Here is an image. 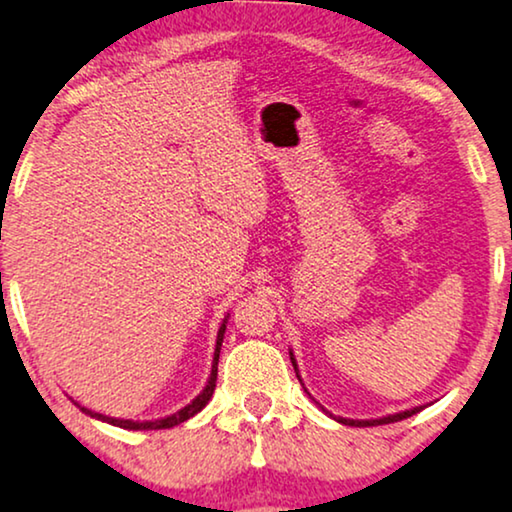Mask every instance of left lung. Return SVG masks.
Masks as SVG:
<instances>
[{
    "label": "left lung",
    "mask_w": 512,
    "mask_h": 512,
    "mask_svg": "<svg viewBox=\"0 0 512 512\" xmlns=\"http://www.w3.org/2000/svg\"><path fill=\"white\" fill-rule=\"evenodd\" d=\"M290 360H292V367H295V372H297V379H299V370H297V363H295V358H292V353H290ZM302 381V379H299ZM421 410V407H414V410H407V412H398V414H388V417H381V419H370V421H353V419H344V417H339L337 421L339 424H346V426H381V424H393V421H403V419H407V417H412V414H417Z\"/></svg>",
    "instance_id": "left-lung-1"
}]
</instances>
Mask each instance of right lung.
I'll use <instances>...</instances> for the list:
<instances>
[{
    "label": "right lung",
    "mask_w": 512,
    "mask_h": 512,
    "mask_svg": "<svg viewBox=\"0 0 512 512\" xmlns=\"http://www.w3.org/2000/svg\"><path fill=\"white\" fill-rule=\"evenodd\" d=\"M227 318H229V316H227ZM227 318H224L220 332H217V344H215V356H213V370H210L208 384H206V388H203V391H201L199 395H196L192 403H189L187 407H182L180 412L170 414V417H166V419H156V421H131V419L105 417V414H98V412L86 410V407H81L79 403H74V405H79L81 412L91 414V417H95V419L107 421V424H114V426H119V428H128V431H159V428H173V426H177V424H182V421L192 419L194 414H199V412L203 410V407L208 405V400L213 398L215 381H217V360H220V346H222V339H224V330H227Z\"/></svg>",
    "instance_id": "right-lung-1"
}]
</instances>
